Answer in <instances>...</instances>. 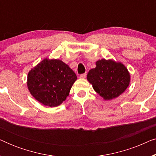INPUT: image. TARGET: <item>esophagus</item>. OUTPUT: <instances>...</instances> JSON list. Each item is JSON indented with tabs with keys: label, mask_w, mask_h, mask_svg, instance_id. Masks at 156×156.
I'll use <instances>...</instances> for the list:
<instances>
[{
	"label": "esophagus",
	"mask_w": 156,
	"mask_h": 156,
	"mask_svg": "<svg viewBox=\"0 0 156 156\" xmlns=\"http://www.w3.org/2000/svg\"><path fill=\"white\" fill-rule=\"evenodd\" d=\"M86 76H87V74H86V73L82 74H81V75L80 76V78H81V79H84L85 77H86Z\"/></svg>",
	"instance_id": "1"
}]
</instances>
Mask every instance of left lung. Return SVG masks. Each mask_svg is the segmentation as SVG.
I'll return each mask as SVG.
<instances>
[{"mask_svg":"<svg viewBox=\"0 0 156 156\" xmlns=\"http://www.w3.org/2000/svg\"><path fill=\"white\" fill-rule=\"evenodd\" d=\"M87 80L96 92L104 100L118 97L126 90L131 75L126 67L120 62L101 59L96 62V67L87 74Z\"/></svg>","mask_w":156,"mask_h":156,"instance_id":"1","label":"left lung"}]
</instances>
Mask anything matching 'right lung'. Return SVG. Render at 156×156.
<instances>
[{"label":"right lung","instance_id":"add662e5","mask_svg":"<svg viewBox=\"0 0 156 156\" xmlns=\"http://www.w3.org/2000/svg\"><path fill=\"white\" fill-rule=\"evenodd\" d=\"M77 80L69 65L58 59L45 58L30 70L27 85L31 95L44 106L56 107L69 94Z\"/></svg>","mask_w":156,"mask_h":156}]
</instances>
